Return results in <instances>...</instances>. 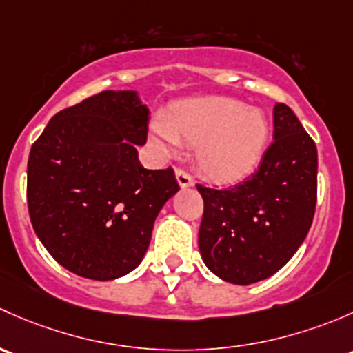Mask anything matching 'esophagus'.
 <instances>
[{
  "label": "esophagus",
  "instance_id": "esophagus-1",
  "mask_svg": "<svg viewBox=\"0 0 353 353\" xmlns=\"http://www.w3.org/2000/svg\"><path fill=\"white\" fill-rule=\"evenodd\" d=\"M175 175H176V181H178V185H180L181 188H187V187H192V185H194V181H192V176L188 175V173L185 172V170L178 168Z\"/></svg>",
  "mask_w": 353,
  "mask_h": 353
}]
</instances>
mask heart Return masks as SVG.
Here are the masks:
<instances>
[{
	"instance_id": "obj_1",
	"label": "heart",
	"mask_w": 353,
	"mask_h": 353,
	"mask_svg": "<svg viewBox=\"0 0 353 353\" xmlns=\"http://www.w3.org/2000/svg\"><path fill=\"white\" fill-rule=\"evenodd\" d=\"M154 136L168 150L181 143L197 146L195 161L207 178L236 181L256 168L267 150L270 123L258 108L224 97L190 98L173 105L166 122L152 123Z\"/></svg>"
}]
</instances>
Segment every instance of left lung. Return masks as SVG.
Returning <instances> with one entry per match:
<instances>
[{
    "mask_svg": "<svg viewBox=\"0 0 353 353\" xmlns=\"http://www.w3.org/2000/svg\"><path fill=\"white\" fill-rule=\"evenodd\" d=\"M274 139L256 172L241 183L197 185L203 199V263L231 284H255L281 270L303 245L314 217L318 151L285 103L274 107Z\"/></svg>",
    "mask_w": 353,
    "mask_h": 353,
    "instance_id": "8db88e82",
    "label": "left lung"
}]
</instances>
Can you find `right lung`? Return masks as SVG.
Masks as SVG:
<instances>
[{
    "label": "right lung",
    "mask_w": 353,
    "mask_h": 353,
    "mask_svg": "<svg viewBox=\"0 0 353 353\" xmlns=\"http://www.w3.org/2000/svg\"><path fill=\"white\" fill-rule=\"evenodd\" d=\"M150 110L136 92L107 90L57 112L32 144L28 214L57 263L92 281L132 272L154 219L178 192L173 168L146 170Z\"/></svg>",
    "instance_id": "obj_1"
}]
</instances>
